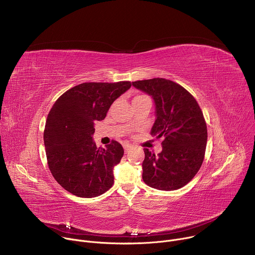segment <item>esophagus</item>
<instances>
[{
	"mask_svg": "<svg viewBox=\"0 0 255 255\" xmlns=\"http://www.w3.org/2000/svg\"><path fill=\"white\" fill-rule=\"evenodd\" d=\"M131 149H132V145H130V144H125L124 145V150H125L126 153L129 152Z\"/></svg>",
	"mask_w": 255,
	"mask_h": 255,
	"instance_id": "1",
	"label": "esophagus"
}]
</instances>
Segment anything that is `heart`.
Returning <instances> with one entry per match:
<instances>
[{
    "label": "heart",
    "mask_w": 255,
    "mask_h": 255,
    "mask_svg": "<svg viewBox=\"0 0 255 255\" xmlns=\"http://www.w3.org/2000/svg\"><path fill=\"white\" fill-rule=\"evenodd\" d=\"M138 97H142V96H138ZM137 98V97H136Z\"/></svg>",
    "instance_id": "obj_1"
}]
</instances>
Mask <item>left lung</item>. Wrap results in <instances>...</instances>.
Instances as JSON below:
<instances>
[{
  "instance_id": "obj_1",
  "label": "left lung",
  "mask_w": 255,
  "mask_h": 255,
  "mask_svg": "<svg viewBox=\"0 0 255 255\" xmlns=\"http://www.w3.org/2000/svg\"><path fill=\"white\" fill-rule=\"evenodd\" d=\"M153 99L155 121L150 134L163 138L158 155L144 148L142 178L160 191L183 188L199 171L205 156L207 125L195 98L181 86L164 79L133 82Z\"/></svg>"
}]
</instances>
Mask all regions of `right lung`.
Segmentation results:
<instances>
[{
    "label": "right lung",
    "mask_w": 255,
    "mask_h": 255,
    "mask_svg": "<svg viewBox=\"0 0 255 255\" xmlns=\"http://www.w3.org/2000/svg\"><path fill=\"white\" fill-rule=\"evenodd\" d=\"M130 88V82L85 83L65 92L52 106L43 135L48 166L72 195L94 198L113 186V169L124 149L117 141L98 148L94 122L104 120L113 102Z\"/></svg>",
    "instance_id": "1"
}]
</instances>
